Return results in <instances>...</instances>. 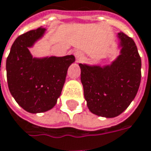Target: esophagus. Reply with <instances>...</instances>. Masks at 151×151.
<instances>
[{
	"label": "esophagus",
	"mask_w": 151,
	"mask_h": 151,
	"mask_svg": "<svg viewBox=\"0 0 151 151\" xmlns=\"http://www.w3.org/2000/svg\"><path fill=\"white\" fill-rule=\"evenodd\" d=\"M75 55H76V59L80 61V60H81L82 58H83V52H81V51H76V52H75Z\"/></svg>",
	"instance_id": "esophagus-1"
}]
</instances>
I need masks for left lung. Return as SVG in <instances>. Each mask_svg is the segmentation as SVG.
Returning a JSON list of instances; mask_svg holds the SVG:
<instances>
[{
	"label": "left lung",
	"instance_id": "8db88e82",
	"mask_svg": "<svg viewBox=\"0 0 151 151\" xmlns=\"http://www.w3.org/2000/svg\"><path fill=\"white\" fill-rule=\"evenodd\" d=\"M118 37L121 54L110 65L79 64L88 109L107 118L119 116L129 106L141 81V58L135 42L123 32L118 33Z\"/></svg>",
	"mask_w": 151,
	"mask_h": 151
}]
</instances>
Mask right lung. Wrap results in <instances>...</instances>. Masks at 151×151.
<instances>
[{"instance_id": "add662e5", "label": "right lung", "mask_w": 151, "mask_h": 151, "mask_svg": "<svg viewBox=\"0 0 151 151\" xmlns=\"http://www.w3.org/2000/svg\"><path fill=\"white\" fill-rule=\"evenodd\" d=\"M40 27L19 35L6 58V78L9 91L19 105L29 113L51 109L61 94L73 55L33 58L29 47L45 33Z\"/></svg>"}]
</instances>
